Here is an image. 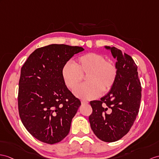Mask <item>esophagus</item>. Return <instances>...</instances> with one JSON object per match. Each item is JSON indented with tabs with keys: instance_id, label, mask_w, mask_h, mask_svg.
Listing matches in <instances>:
<instances>
[{
	"instance_id": "obj_1",
	"label": "esophagus",
	"mask_w": 159,
	"mask_h": 159,
	"mask_svg": "<svg viewBox=\"0 0 159 159\" xmlns=\"http://www.w3.org/2000/svg\"><path fill=\"white\" fill-rule=\"evenodd\" d=\"M82 104H88V102L86 101V100H82Z\"/></svg>"
}]
</instances>
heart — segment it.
Returning a JSON list of instances; mask_svg holds the SVG:
<instances>
[{
	"instance_id": "obj_1",
	"label": "heart",
	"mask_w": 159,
	"mask_h": 159,
	"mask_svg": "<svg viewBox=\"0 0 159 159\" xmlns=\"http://www.w3.org/2000/svg\"><path fill=\"white\" fill-rule=\"evenodd\" d=\"M115 65L107 61L104 55L89 52L79 57L74 64L67 63L62 68L61 75L68 88L73 90L87 75L88 82L80 85L74 90L77 97L92 100L101 94L102 91L108 92L113 87L117 77Z\"/></svg>"
}]
</instances>
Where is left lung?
I'll return each instance as SVG.
<instances>
[{
	"label": "left lung",
	"mask_w": 159,
	"mask_h": 159,
	"mask_svg": "<svg viewBox=\"0 0 159 159\" xmlns=\"http://www.w3.org/2000/svg\"><path fill=\"white\" fill-rule=\"evenodd\" d=\"M104 48L117 59V77L107 95L100 100L90 101L92 113L89 121L100 140L113 142L124 136L133 125L140 109L142 88L132 58L115 47Z\"/></svg>",
	"instance_id": "obj_1"
}]
</instances>
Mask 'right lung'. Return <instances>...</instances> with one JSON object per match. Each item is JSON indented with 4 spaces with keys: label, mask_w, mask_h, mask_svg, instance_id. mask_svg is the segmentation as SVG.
Wrapping results in <instances>:
<instances>
[{
    "label": "right lung",
    "mask_w": 159,
    "mask_h": 159,
    "mask_svg": "<svg viewBox=\"0 0 159 159\" xmlns=\"http://www.w3.org/2000/svg\"><path fill=\"white\" fill-rule=\"evenodd\" d=\"M83 50L80 46L50 44L35 50L21 67L19 117L37 140L53 144L68 135L81 102L65 86L61 70L73 55Z\"/></svg>",
    "instance_id": "add662e5"
}]
</instances>
